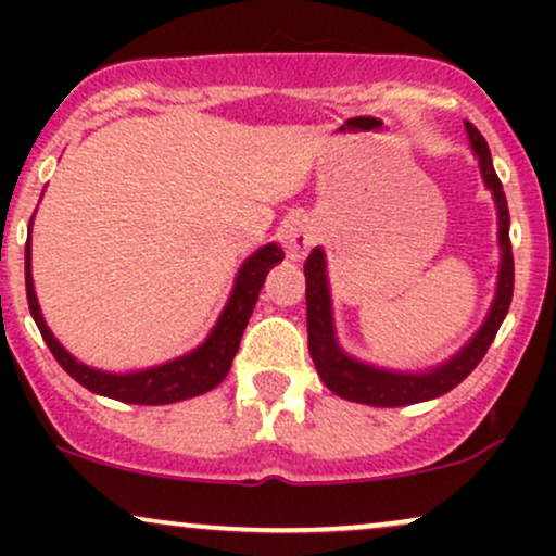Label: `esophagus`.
Returning a JSON list of instances; mask_svg holds the SVG:
<instances>
[{
	"mask_svg": "<svg viewBox=\"0 0 556 556\" xmlns=\"http://www.w3.org/2000/svg\"><path fill=\"white\" fill-rule=\"evenodd\" d=\"M285 253H287V256H290V253H292V248H285Z\"/></svg>",
	"mask_w": 556,
	"mask_h": 556,
	"instance_id": "1",
	"label": "esophagus"
}]
</instances>
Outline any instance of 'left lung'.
I'll return each instance as SVG.
<instances>
[{"mask_svg": "<svg viewBox=\"0 0 556 556\" xmlns=\"http://www.w3.org/2000/svg\"><path fill=\"white\" fill-rule=\"evenodd\" d=\"M34 219L36 212L30 216L28 240H25V295H28L30 316H34L43 342L52 350L56 363L80 387H86L93 394H101V397L130 402V405H169V402L206 394L208 389L219 384L227 376L229 366H232L242 331H245L248 318L256 308L261 287L266 282V274L285 258L282 248L269 242V245L258 248L256 253H251V256L242 261L238 274H235V285L225 308H222L206 340L198 344V348L172 361L156 363V366L132 368V371H106V368L88 366V363L75 358L65 344L56 340L54 331L49 329L47 318L41 314L34 287V266H30V229H34Z\"/></svg>", "mask_w": 556, "mask_h": 556, "instance_id": "left-lung-1", "label": "left lung"}]
</instances>
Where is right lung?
Instances as JSON below:
<instances>
[{"mask_svg":"<svg viewBox=\"0 0 556 556\" xmlns=\"http://www.w3.org/2000/svg\"><path fill=\"white\" fill-rule=\"evenodd\" d=\"M468 143L473 156L481 167L483 185L491 190V198L496 203V225H500V274H496L494 300L489 305V314L483 318L476 334L452 355L450 361L439 366L426 368V371L407 374V371H387V368L368 366L342 350L334 329V311H331V290L327 277V256L321 248H314L311 256L305 258V308H308V350L311 358L321 381L331 392L344 400L363 402L374 407H397L413 405V402H426L439 397L457 387L486 355L489 344L494 342L504 316L509 311L515 282V264H513V245H509V212L507 198H504L502 182L496 177L494 164H491V151L476 127H465Z\"/></svg>","mask_w":556,"mask_h":556,"instance_id":"1","label":"right lung"}]
</instances>
